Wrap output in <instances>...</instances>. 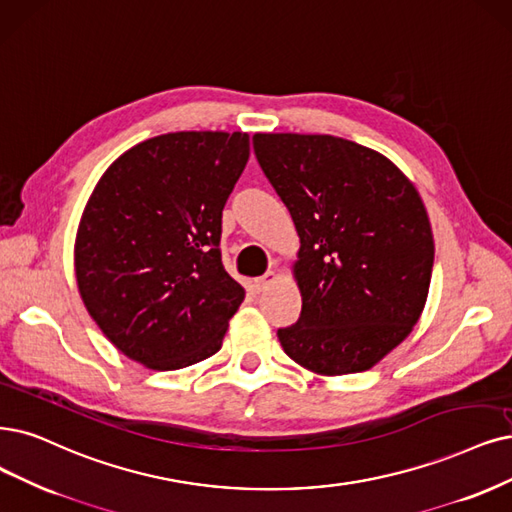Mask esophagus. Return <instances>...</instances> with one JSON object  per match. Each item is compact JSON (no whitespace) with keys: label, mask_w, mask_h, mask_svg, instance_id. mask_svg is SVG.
Returning <instances> with one entry per match:
<instances>
[{"label":"esophagus","mask_w":512,"mask_h":512,"mask_svg":"<svg viewBox=\"0 0 512 512\" xmlns=\"http://www.w3.org/2000/svg\"><path fill=\"white\" fill-rule=\"evenodd\" d=\"M276 280V272L274 270H268L266 274L263 276H259V278H255V289L261 293V291H266L272 282Z\"/></svg>","instance_id":"obj_1"}]
</instances>
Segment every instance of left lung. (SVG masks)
Masks as SVG:
<instances>
[{
  "mask_svg": "<svg viewBox=\"0 0 512 512\" xmlns=\"http://www.w3.org/2000/svg\"><path fill=\"white\" fill-rule=\"evenodd\" d=\"M257 162L301 238L297 323L278 329L295 363L361 373L424 310L434 240L413 183L377 151L331 135H255Z\"/></svg>",
  "mask_w": 512,
  "mask_h": 512,
  "instance_id": "left-lung-1",
  "label": "left lung"
}]
</instances>
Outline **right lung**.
Instances as JSON below:
<instances>
[{"mask_svg":"<svg viewBox=\"0 0 512 512\" xmlns=\"http://www.w3.org/2000/svg\"><path fill=\"white\" fill-rule=\"evenodd\" d=\"M246 132H168L113 162L84 208L75 276L109 342L149 369L213 356L244 289L221 263V215Z\"/></svg>","mask_w":512,"mask_h":512,"instance_id":"obj_1","label":"right lung"}]
</instances>
